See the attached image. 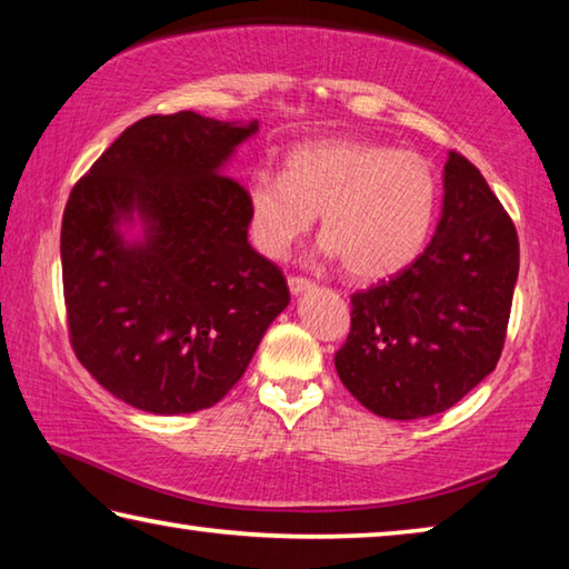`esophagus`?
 Instances as JSON below:
<instances>
[{
  "instance_id": "obj_1",
  "label": "esophagus",
  "mask_w": 569,
  "mask_h": 569,
  "mask_svg": "<svg viewBox=\"0 0 569 569\" xmlns=\"http://www.w3.org/2000/svg\"><path fill=\"white\" fill-rule=\"evenodd\" d=\"M288 288H291L293 296H301L306 291H313L316 283L308 281V278H303V276H291L288 278Z\"/></svg>"
}]
</instances>
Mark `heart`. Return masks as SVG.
I'll return each mask as SVG.
<instances>
[{
	"label": "heart",
	"mask_w": 569,
	"mask_h": 569,
	"mask_svg": "<svg viewBox=\"0 0 569 569\" xmlns=\"http://www.w3.org/2000/svg\"><path fill=\"white\" fill-rule=\"evenodd\" d=\"M439 182L413 150L363 140H313L286 152L283 172L248 180V226L256 248L283 258L321 213V248L346 273L379 281L417 261L437 216Z\"/></svg>",
	"instance_id": "obj_1"
}]
</instances>
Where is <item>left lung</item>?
<instances>
[{"label":"left lung","instance_id":"left-lung-1","mask_svg":"<svg viewBox=\"0 0 569 569\" xmlns=\"http://www.w3.org/2000/svg\"><path fill=\"white\" fill-rule=\"evenodd\" d=\"M517 273L512 218L451 150L431 243L389 281L351 296L349 339L333 356L343 387L383 419L451 409L502 356Z\"/></svg>","mask_w":569,"mask_h":569}]
</instances>
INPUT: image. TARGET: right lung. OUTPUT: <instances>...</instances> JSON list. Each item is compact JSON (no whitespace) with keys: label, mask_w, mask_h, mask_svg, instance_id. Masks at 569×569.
Listing matches in <instances>:
<instances>
[{"label":"right lung","mask_w":569,"mask_h":569,"mask_svg":"<svg viewBox=\"0 0 569 569\" xmlns=\"http://www.w3.org/2000/svg\"><path fill=\"white\" fill-rule=\"evenodd\" d=\"M258 122L182 110L130 124L77 180L62 216L67 329L100 387L150 413L218 403L291 301L248 243L226 162ZM138 219L140 241L119 230Z\"/></svg>","instance_id":"1"}]
</instances>
